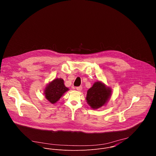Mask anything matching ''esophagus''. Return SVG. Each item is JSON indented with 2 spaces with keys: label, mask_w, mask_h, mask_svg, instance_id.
Returning <instances> with one entry per match:
<instances>
[{
  "label": "esophagus",
  "mask_w": 156,
  "mask_h": 156,
  "mask_svg": "<svg viewBox=\"0 0 156 156\" xmlns=\"http://www.w3.org/2000/svg\"><path fill=\"white\" fill-rule=\"evenodd\" d=\"M76 90H77V91H82V87L80 86V87H76Z\"/></svg>",
  "instance_id": "34e87169"
}]
</instances>
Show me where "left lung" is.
Masks as SVG:
<instances>
[{
  "mask_svg": "<svg viewBox=\"0 0 156 156\" xmlns=\"http://www.w3.org/2000/svg\"><path fill=\"white\" fill-rule=\"evenodd\" d=\"M112 90L101 81L94 83L88 91L86 97L87 104L94 110L101 108L106 105L112 96Z\"/></svg>",
  "mask_w": 156,
  "mask_h": 156,
  "instance_id": "left-lung-1",
  "label": "left lung"
}]
</instances>
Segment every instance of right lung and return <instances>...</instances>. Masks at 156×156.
I'll list each match as a JSON object with an SVG mask.
<instances>
[{
	"instance_id": "1",
	"label": "right lung",
	"mask_w": 156,
	"mask_h": 156,
	"mask_svg": "<svg viewBox=\"0 0 156 156\" xmlns=\"http://www.w3.org/2000/svg\"><path fill=\"white\" fill-rule=\"evenodd\" d=\"M69 89L65 87L62 78L54 79L46 85L44 90L46 99L52 104H55Z\"/></svg>"
}]
</instances>
